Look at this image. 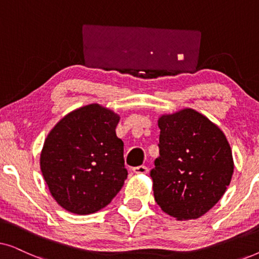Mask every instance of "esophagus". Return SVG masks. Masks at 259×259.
Instances as JSON below:
<instances>
[{
    "label": "esophagus",
    "mask_w": 259,
    "mask_h": 259,
    "mask_svg": "<svg viewBox=\"0 0 259 259\" xmlns=\"http://www.w3.org/2000/svg\"><path fill=\"white\" fill-rule=\"evenodd\" d=\"M133 172L137 173V175H145V173L148 172V168L146 166L141 165V166H137V167L133 168Z\"/></svg>",
    "instance_id": "34e87169"
}]
</instances>
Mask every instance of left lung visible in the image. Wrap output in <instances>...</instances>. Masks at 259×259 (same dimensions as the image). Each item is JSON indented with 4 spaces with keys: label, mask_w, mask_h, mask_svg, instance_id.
Returning <instances> with one entry per match:
<instances>
[{
    "label": "left lung",
    "mask_w": 259,
    "mask_h": 259,
    "mask_svg": "<svg viewBox=\"0 0 259 259\" xmlns=\"http://www.w3.org/2000/svg\"><path fill=\"white\" fill-rule=\"evenodd\" d=\"M158 126L159 157L150 173L154 199L178 221L199 218L231 182V147L221 128L194 109L162 115Z\"/></svg>",
    "instance_id": "obj_1"
}]
</instances>
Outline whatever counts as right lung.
<instances>
[{
  "label": "right lung",
  "mask_w": 259,
  "mask_h": 259,
  "mask_svg": "<svg viewBox=\"0 0 259 259\" xmlns=\"http://www.w3.org/2000/svg\"><path fill=\"white\" fill-rule=\"evenodd\" d=\"M119 115L92 104L67 114L45 140L40 166L52 196L76 214L111 203L125 183L123 143L115 134Z\"/></svg>",
  "instance_id": "add662e5"
}]
</instances>
